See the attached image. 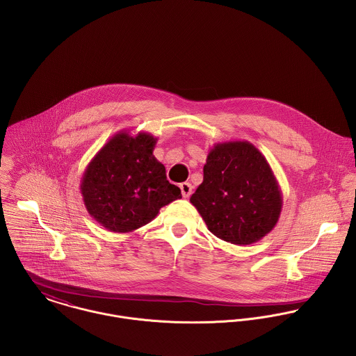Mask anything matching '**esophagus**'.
Returning a JSON list of instances; mask_svg holds the SVG:
<instances>
[{"instance_id": "obj_1", "label": "esophagus", "mask_w": 356, "mask_h": 356, "mask_svg": "<svg viewBox=\"0 0 356 356\" xmlns=\"http://www.w3.org/2000/svg\"><path fill=\"white\" fill-rule=\"evenodd\" d=\"M180 190H181V195H183V197H191V194H193V186H191V183H188V181L181 183V184H180Z\"/></svg>"}]
</instances>
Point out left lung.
I'll list each match as a JSON object with an SVG mask.
<instances>
[{"instance_id":"left-lung-1","label":"left lung","mask_w":356,"mask_h":356,"mask_svg":"<svg viewBox=\"0 0 356 356\" xmlns=\"http://www.w3.org/2000/svg\"><path fill=\"white\" fill-rule=\"evenodd\" d=\"M190 202L213 235L247 245L276 227L282 194L265 156L247 140H229L210 149Z\"/></svg>"}]
</instances>
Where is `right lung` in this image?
Masks as SVG:
<instances>
[{
	"instance_id": "1",
	"label": "right lung",
	"mask_w": 356,
	"mask_h": 356,
	"mask_svg": "<svg viewBox=\"0 0 356 356\" xmlns=\"http://www.w3.org/2000/svg\"><path fill=\"white\" fill-rule=\"evenodd\" d=\"M156 145L157 138L149 132L120 131L87 165L80 193L88 214L105 229L132 232L181 197L153 154Z\"/></svg>"
}]
</instances>
